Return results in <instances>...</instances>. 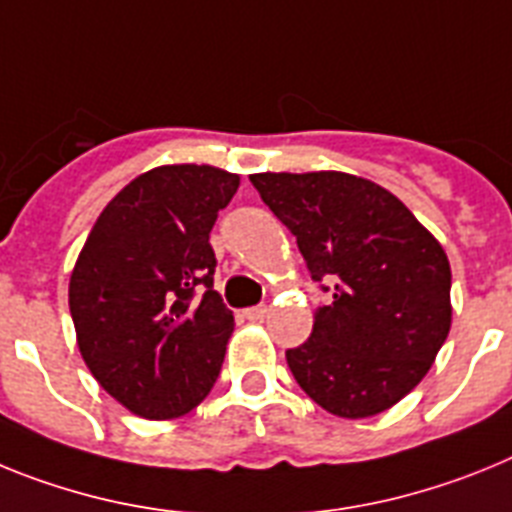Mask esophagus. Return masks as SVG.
I'll return each instance as SVG.
<instances>
[{"label":"esophagus","mask_w":512,"mask_h":512,"mask_svg":"<svg viewBox=\"0 0 512 512\" xmlns=\"http://www.w3.org/2000/svg\"><path fill=\"white\" fill-rule=\"evenodd\" d=\"M268 314V306L265 304H257V306H250V309H244V317L247 319H262Z\"/></svg>","instance_id":"obj_1"}]
</instances>
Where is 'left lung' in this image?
<instances>
[{"mask_svg": "<svg viewBox=\"0 0 512 512\" xmlns=\"http://www.w3.org/2000/svg\"><path fill=\"white\" fill-rule=\"evenodd\" d=\"M250 182L299 244L330 301L309 340L286 350L293 379L337 417L407 397L451 330V265L412 211L345 172H262Z\"/></svg>", "mask_w": 512, "mask_h": 512, "instance_id": "obj_1", "label": "left lung"}]
</instances>
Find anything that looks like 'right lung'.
<instances>
[{"mask_svg": "<svg viewBox=\"0 0 512 512\" xmlns=\"http://www.w3.org/2000/svg\"><path fill=\"white\" fill-rule=\"evenodd\" d=\"M239 177L167 164L128 182L92 226L69 283L79 350L100 386L149 420L206 399L234 314L213 291L208 242Z\"/></svg>", "mask_w": 512, "mask_h": 512, "instance_id": "right-lung-1", "label": "right lung"}]
</instances>
